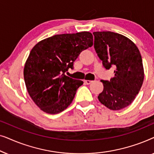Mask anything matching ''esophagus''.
I'll list each match as a JSON object with an SVG mask.
<instances>
[{
	"mask_svg": "<svg viewBox=\"0 0 154 154\" xmlns=\"http://www.w3.org/2000/svg\"><path fill=\"white\" fill-rule=\"evenodd\" d=\"M84 82H85V84H87V85H89V84H90L92 82V81H89V80H85L84 81Z\"/></svg>",
	"mask_w": 154,
	"mask_h": 154,
	"instance_id": "obj_1",
	"label": "esophagus"
}]
</instances>
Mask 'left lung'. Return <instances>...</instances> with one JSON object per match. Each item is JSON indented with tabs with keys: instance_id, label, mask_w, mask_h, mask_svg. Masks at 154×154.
<instances>
[{
	"instance_id": "obj_1",
	"label": "left lung",
	"mask_w": 154,
	"mask_h": 154,
	"mask_svg": "<svg viewBox=\"0 0 154 154\" xmlns=\"http://www.w3.org/2000/svg\"><path fill=\"white\" fill-rule=\"evenodd\" d=\"M94 48L105 69H115L114 77L101 81L104 90L98 100L113 111L131 104L144 78L142 56L135 44L125 35L111 31L94 32Z\"/></svg>"
}]
</instances>
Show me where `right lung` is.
<instances>
[{
  "label": "right lung",
  "mask_w": 154,
  "mask_h": 154,
  "mask_svg": "<svg viewBox=\"0 0 154 154\" xmlns=\"http://www.w3.org/2000/svg\"><path fill=\"white\" fill-rule=\"evenodd\" d=\"M93 45L88 31L64 33L42 40L31 50L25 62L24 78L29 96L49 114L65 110L83 82L66 76L80 53Z\"/></svg>",
  "instance_id": "right-lung-1"
}]
</instances>
